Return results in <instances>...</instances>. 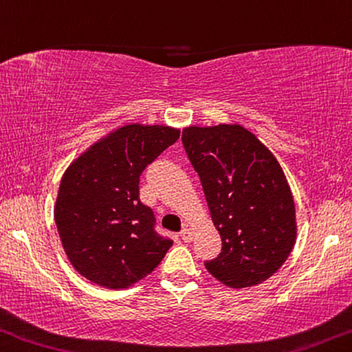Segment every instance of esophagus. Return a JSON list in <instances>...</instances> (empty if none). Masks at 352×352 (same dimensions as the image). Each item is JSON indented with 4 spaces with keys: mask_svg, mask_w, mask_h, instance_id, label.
<instances>
[{
    "mask_svg": "<svg viewBox=\"0 0 352 352\" xmlns=\"http://www.w3.org/2000/svg\"><path fill=\"white\" fill-rule=\"evenodd\" d=\"M181 239H182L184 242H190V241L193 239V234H192V231L188 230V228H184V230L181 231Z\"/></svg>",
    "mask_w": 352,
    "mask_h": 352,
    "instance_id": "1",
    "label": "esophagus"
}]
</instances>
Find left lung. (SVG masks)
<instances>
[{
  "mask_svg": "<svg viewBox=\"0 0 352 352\" xmlns=\"http://www.w3.org/2000/svg\"><path fill=\"white\" fill-rule=\"evenodd\" d=\"M182 144L221 237L219 256L204 266L230 288L263 283L296 242L294 199L282 166L239 124L186 127Z\"/></svg>",
  "mask_w": 352,
  "mask_h": 352,
  "instance_id": "obj_1",
  "label": "left lung"
}]
</instances>
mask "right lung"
Masks as SVG:
<instances>
[{
	"label": "right lung",
	"instance_id": "right-lung-1",
	"mask_svg": "<svg viewBox=\"0 0 352 352\" xmlns=\"http://www.w3.org/2000/svg\"><path fill=\"white\" fill-rule=\"evenodd\" d=\"M168 126L127 124L75 159L64 173L55 221L78 274L110 289L129 288L159 266L173 245L140 201V176L177 142Z\"/></svg>",
	"mask_w": 352,
	"mask_h": 352
}]
</instances>
